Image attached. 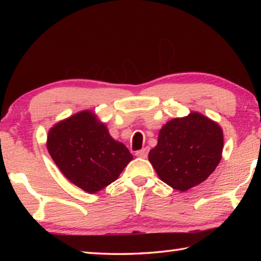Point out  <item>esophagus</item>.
<instances>
[{"label":"esophagus","mask_w":261,"mask_h":261,"mask_svg":"<svg viewBox=\"0 0 261 261\" xmlns=\"http://www.w3.org/2000/svg\"><path fill=\"white\" fill-rule=\"evenodd\" d=\"M148 151H149V148H142L141 150L136 151V156L139 157V158H147Z\"/></svg>","instance_id":"34e87169"}]
</instances>
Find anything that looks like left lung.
Instances as JSON below:
<instances>
[{"label": "left lung", "instance_id": "left-lung-1", "mask_svg": "<svg viewBox=\"0 0 261 261\" xmlns=\"http://www.w3.org/2000/svg\"><path fill=\"white\" fill-rule=\"evenodd\" d=\"M222 150L221 126L193 112L168 121L160 129L157 146L149 152V162L164 182L185 192L213 173Z\"/></svg>", "mask_w": 261, "mask_h": 261}]
</instances>
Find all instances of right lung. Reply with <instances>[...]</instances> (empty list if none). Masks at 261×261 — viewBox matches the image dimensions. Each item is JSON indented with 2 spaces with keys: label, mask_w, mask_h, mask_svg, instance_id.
<instances>
[{
  "label": "right lung",
  "mask_w": 261,
  "mask_h": 261,
  "mask_svg": "<svg viewBox=\"0 0 261 261\" xmlns=\"http://www.w3.org/2000/svg\"><path fill=\"white\" fill-rule=\"evenodd\" d=\"M47 148L66 178L91 194L113 182L134 158L91 111L55 124L48 132Z\"/></svg>",
  "instance_id": "add662e5"
}]
</instances>
